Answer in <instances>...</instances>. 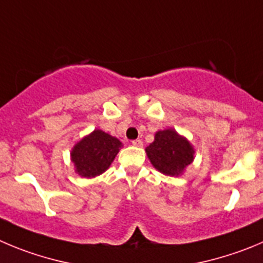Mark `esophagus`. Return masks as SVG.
<instances>
[{"mask_svg":"<svg viewBox=\"0 0 263 263\" xmlns=\"http://www.w3.org/2000/svg\"><path fill=\"white\" fill-rule=\"evenodd\" d=\"M132 145L141 148V146H143V141H141V140H134V141H132Z\"/></svg>","mask_w":263,"mask_h":263,"instance_id":"1","label":"esophagus"}]
</instances>
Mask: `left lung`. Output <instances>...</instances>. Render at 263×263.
Here are the masks:
<instances>
[{
    "instance_id": "8db88e82",
    "label": "left lung",
    "mask_w": 263,
    "mask_h": 263,
    "mask_svg": "<svg viewBox=\"0 0 263 263\" xmlns=\"http://www.w3.org/2000/svg\"><path fill=\"white\" fill-rule=\"evenodd\" d=\"M152 165L168 176H179L195 158V149L185 137L175 129L156 132L154 141L145 149Z\"/></svg>"
}]
</instances>
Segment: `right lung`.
Listing matches in <instances>:
<instances>
[{
    "label": "right lung",
    "instance_id": "right-lung-1",
    "mask_svg": "<svg viewBox=\"0 0 263 263\" xmlns=\"http://www.w3.org/2000/svg\"><path fill=\"white\" fill-rule=\"evenodd\" d=\"M122 146L117 137L101 129H95L76 143L71 151V161L75 165V173L82 178L101 175L110 167Z\"/></svg>",
    "mask_w": 263,
    "mask_h": 263
}]
</instances>
